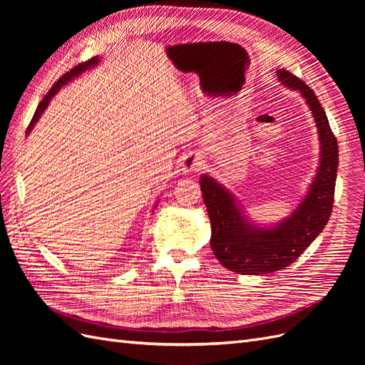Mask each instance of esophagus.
I'll return each instance as SVG.
<instances>
[{
  "label": "esophagus",
  "instance_id": "1",
  "mask_svg": "<svg viewBox=\"0 0 365 365\" xmlns=\"http://www.w3.org/2000/svg\"><path fill=\"white\" fill-rule=\"evenodd\" d=\"M204 168V160L200 155V153H195L190 152L187 153V155L182 158L181 163V170L184 173H190V172H200Z\"/></svg>",
  "mask_w": 365,
  "mask_h": 365
}]
</instances>
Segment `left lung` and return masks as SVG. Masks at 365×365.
<instances>
[{
	"mask_svg": "<svg viewBox=\"0 0 365 365\" xmlns=\"http://www.w3.org/2000/svg\"><path fill=\"white\" fill-rule=\"evenodd\" d=\"M279 81L300 91L311 108L318 128L322 158L318 172L304 200L283 222L256 227L242 212L235 196L212 176H201L202 197L212 222V245L216 259L230 271L262 275L283 269L322 233L332 213L338 170V141L315 93L302 79L286 70H277Z\"/></svg>",
	"mask_w": 365,
	"mask_h": 365,
	"instance_id": "8db88e82",
	"label": "left lung"
}]
</instances>
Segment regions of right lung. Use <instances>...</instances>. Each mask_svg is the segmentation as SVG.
<instances>
[{
    "instance_id": "obj_1",
    "label": "right lung",
    "mask_w": 365,
    "mask_h": 365,
    "mask_svg": "<svg viewBox=\"0 0 365 365\" xmlns=\"http://www.w3.org/2000/svg\"><path fill=\"white\" fill-rule=\"evenodd\" d=\"M97 62H98V58L96 56V58H91L90 61H86V62H83V63L76 65V67L71 68L68 73H65L58 82H54V85L50 88V91L46 94V97H43L42 101L39 102V105H38V108H36V111H35V115H33V118H31V121H30V125H29V128H27V134L33 129V125H35L36 121L39 120V117L42 115V113L46 111V108L48 106V103H50L51 98L54 97V94H58V91L61 90V88H62L65 83H68V82L73 79V77H77L81 73H83L85 70L94 67V65H96Z\"/></svg>"
}]
</instances>
